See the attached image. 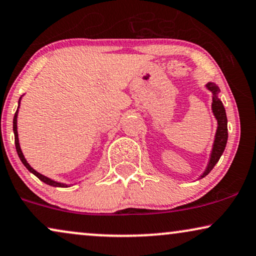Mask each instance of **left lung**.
Segmentation results:
<instances>
[{"mask_svg": "<svg viewBox=\"0 0 256 256\" xmlns=\"http://www.w3.org/2000/svg\"><path fill=\"white\" fill-rule=\"evenodd\" d=\"M205 86L207 90H210V92H212V112L214 117L216 119L218 128L216 132V137H214V142L212 146V151H210L208 164H207L206 170L204 171L202 174L200 176L199 179L205 178V176L212 171L214 166H216V164L219 162L220 156H222L224 148H226L227 139H228L227 116H226V110H224L222 102H221L219 98L220 88L216 83H212V82H208Z\"/></svg>", "mask_w": 256, "mask_h": 256, "instance_id": "8db88e82", "label": "left lung"}]
</instances>
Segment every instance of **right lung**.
<instances>
[{"label":"right lung","mask_w":256,"mask_h":256,"mask_svg":"<svg viewBox=\"0 0 256 256\" xmlns=\"http://www.w3.org/2000/svg\"><path fill=\"white\" fill-rule=\"evenodd\" d=\"M22 97H23V96H21V98H20V100H18V108H17V110H16V112H15V116H14V120H12V130H14V134H15V146H16L17 154H18L20 159H21L22 164L26 166V170H28L29 172H32V174H35V176H37V178H38V179L40 180V182H46V185H50V186H52V187H69L70 185H68V184L56 182V180L50 179V178H48V176H46L40 174V172H37L36 170H34V168H32V166H30V164H29L28 162H26V156H24V154H23V152H22V150H21V146H20L18 132H17V116H18V108H20V104H21Z\"/></svg>","instance_id":"obj_1"}]
</instances>
